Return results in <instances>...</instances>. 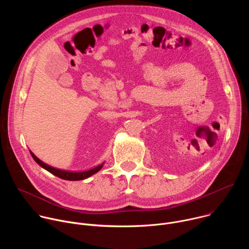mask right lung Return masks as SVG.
Segmentation results:
<instances>
[{
    "mask_svg": "<svg viewBox=\"0 0 249 249\" xmlns=\"http://www.w3.org/2000/svg\"><path fill=\"white\" fill-rule=\"evenodd\" d=\"M29 152H30V155L32 156L33 160L36 161L41 167H43L44 169L48 170L52 174L60 177V178H62V179H65V180H83V179H86V178H88V177H89L92 174H94L97 171H99L102 168V166H103V163H102V164H100V165H98V166H96L94 168H91V169L87 170V171H81V172L62 170V169H58V168H55V167H52V166L46 164L45 162L40 160L31 151H29Z\"/></svg>",
    "mask_w": 249,
    "mask_h": 249,
    "instance_id": "right-lung-1",
    "label": "right lung"
}]
</instances>
